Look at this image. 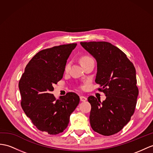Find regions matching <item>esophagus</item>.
<instances>
[{
  "label": "esophagus",
  "instance_id": "esophagus-1",
  "mask_svg": "<svg viewBox=\"0 0 153 153\" xmlns=\"http://www.w3.org/2000/svg\"><path fill=\"white\" fill-rule=\"evenodd\" d=\"M80 101L84 102V101H85V100H87V98L85 97H84V96H80Z\"/></svg>",
  "mask_w": 153,
  "mask_h": 153
}]
</instances>
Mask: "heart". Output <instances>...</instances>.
<instances>
[{
  "instance_id": "obj_1",
  "label": "heart",
  "mask_w": 153,
  "mask_h": 153,
  "mask_svg": "<svg viewBox=\"0 0 153 153\" xmlns=\"http://www.w3.org/2000/svg\"><path fill=\"white\" fill-rule=\"evenodd\" d=\"M90 59H92V58L91 57L89 56H82L81 58L80 59V62L81 64H83V63L87 62L88 60H90ZM69 66H70V64H69V63H68L65 66V71H68L69 68Z\"/></svg>"
}]
</instances>
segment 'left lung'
<instances>
[{
  "label": "left lung",
  "mask_w": 153,
  "mask_h": 153,
  "mask_svg": "<svg viewBox=\"0 0 153 153\" xmlns=\"http://www.w3.org/2000/svg\"><path fill=\"white\" fill-rule=\"evenodd\" d=\"M97 62L95 82L98 90L106 96L102 102L89 96L91 109L89 121L92 129L103 136L119 132L134 113L139 94L136 69L120 48L106 42H80Z\"/></svg>",
  "instance_id": "8db88e82"
}]
</instances>
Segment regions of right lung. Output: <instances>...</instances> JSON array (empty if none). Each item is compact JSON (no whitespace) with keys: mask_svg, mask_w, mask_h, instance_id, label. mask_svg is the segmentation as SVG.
Wrapping results in <instances>:
<instances>
[{"mask_svg":"<svg viewBox=\"0 0 153 153\" xmlns=\"http://www.w3.org/2000/svg\"><path fill=\"white\" fill-rule=\"evenodd\" d=\"M76 43L39 51L28 63L19 82L21 105L40 131L56 135L67 128L69 117L79 104V95L69 92L56 100L51 92L60 80L67 59Z\"/></svg>","mask_w":153,"mask_h":153,"instance_id":"1","label":"right lung"}]
</instances>
